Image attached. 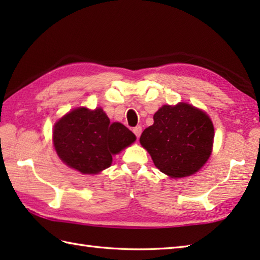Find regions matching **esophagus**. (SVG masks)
<instances>
[{"instance_id":"34e87169","label":"esophagus","mask_w":260,"mask_h":260,"mask_svg":"<svg viewBox=\"0 0 260 260\" xmlns=\"http://www.w3.org/2000/svg\"><path fill=\"white\" fill-rule=\"evenodd\" d=\"M133 132H134V134L136 135L137 139H139V137H140V136H141V134H142V127H141V126H136V127H134V128H133Z\"/></svg>"}]
</instances>
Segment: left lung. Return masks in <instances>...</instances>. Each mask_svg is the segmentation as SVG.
Segmentation results:
<instances>
[{
	"label": "left lung",
	"instance_id": "obj_1",
	"mask_svg": "<svg viewBox=\"0 0 260 260\" xmlns=\"http://www.w3.org/2000/svg\"><path fill=\"white\" fill-rule=\"evenodd\" d=\"M140 142L162 173L178 179L194 174L211 155L214 128L203 110L186 103L164 105Z\"/></svg>",
	"mask_w": 260,
	"mask_h": 260
}]
</instances>
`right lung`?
Instances as JSON below:
<instances>
[{
    "mask_svg": "<svg viewBox=\"0 0 260 260\" xmlns=\"http://www.w3.org/2000/svg\"><path fill=\"white\" fill-rule=\"evenodd\" d=\"M52 140L66 165L82 174H97L109 168L113 155L134 143L136 136L123 124L110 123L101 107H79L54 124Z\"/></svg>",
    "mask_w": 260,
    "mask_h": 260,
    "instance_id": "1",
    "label": "right lung"
}]
</instances>
